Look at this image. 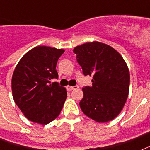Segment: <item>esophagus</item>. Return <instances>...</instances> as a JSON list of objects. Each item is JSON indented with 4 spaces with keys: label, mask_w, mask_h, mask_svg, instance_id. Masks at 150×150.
I'll use <instances>...</instances> for the list:
<instances>
[{
    "label": "esophagus",
    "mask_w": 150,
    "mask_h": 150,
    "mask_svg": "<svg viewBox=\"0 0 150 150\" xmlns=\"http://www.w3.org/2000/svg\"><path fill=\"white\" fill-rule=\"evenodd\" d=\"M79 88V86H67V88L66 89L68 91H72V90H75V89H78Z\"/></svg>",
    "instance_id": "obj_1"
}]
</instances>
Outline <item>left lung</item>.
Masks as SVG:
<instances>
[{"instance_id":"8db88e82","label":"left lung","mask_w":150,"mask_h":150,"mask_svg":"<svg viewBox=\"0 0 150 150\" xmlns=\"http://www.w3.org/2000/svg\"><path fill=\"white\" fill-rule=\"evenodd\" d=\"M84 75L93 76L92 86H86L79 103L83 112L97 122L114 119L123 109L128 96L130 73L120 53L98 41L74 48Z\"/></svg>"}]
</instances>
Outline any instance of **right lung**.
Instances as JSON below:
<instances>
[{"mask_svg":"<svg viewBox=\"0 0 150 150\" xmlns=\"http://www.w3.org/2000/svg\"><path fill=\"white\" fill-rule=\"evenodd\" d=\"M62 49L39 46L23 56L12 77L13 100L22 112L35 123L47 125L58 117L64 105L67 92L58 82L57 61Z\"/></svg>","mask_w":150,"mask_h":150,"instance_id":"add662e5","label":"right lung"}]
</instances>
